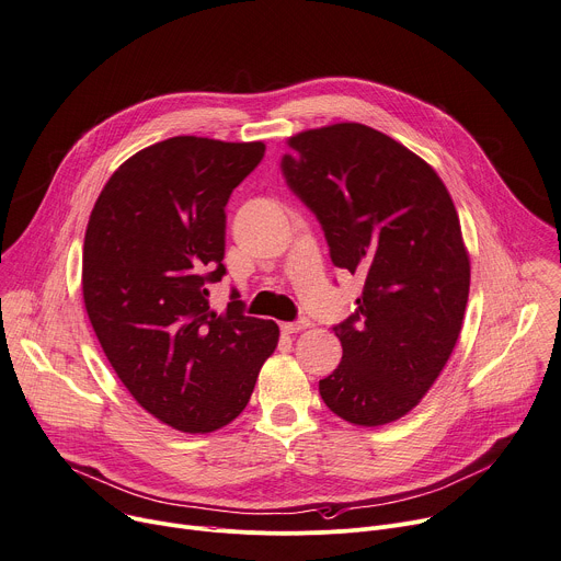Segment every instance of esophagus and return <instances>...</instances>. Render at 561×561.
<instances>
[{
  "label": "esophagus",
  "mask_w": 561,
  "mask_h": 561,
  "mask_svg": "<svg viewBox=\"0 0 561 561\" xmlns=\"http://www.w3.org/2000/svg\"><path fill=\"white\" fill-rule=\"evenodd\" d=\"M307 325H309V321H307V319H300V321H294V323H280V330H283L285 334H296V332L305 330Z\"/></svg>",
  "instance_id": "esophagus-1"
}]
</instances>
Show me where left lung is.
Listing matches in <instances>:
<instances>
[{
	"mask_svg": "<svg viewBox=\"0 0 561 561\" xmlns=\"http://www.w3.org/2000/svg\"><path fill=\"white\" fill-rule=\"evenodd\" d=\"M287 145V186L321 222L332 263L365 278L354 314L334 325L343 358L319 392L354 425H386L437 381L461 332L470 261L455 203L425 160L365 124Z\"/></svg>",
	"mask_w": 561,
	"mask_h": 561,
	"instance_id": "obj_1",
	"label": "left lung"
}]
</instances>
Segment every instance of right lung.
<instances>
[{
  "label": "right lung",
  "mask_w": 561,
  "mask_h": 561,
  "mask_svg": "<svg viewBox=\"0 0 561 561\" xmlns=\"http://www.w3.org/2000/svg\"><path fill=\"white\" fill-rule=\"evenodd\" d=\"M263 142L178 136L108 178L91 211L82 294L95 336L131 397L192 434L231 423L278 343V325L209 307L227 270L225 207Z\"/></svg>",
  "instance_id": "add662e5"
}]
</instances>
